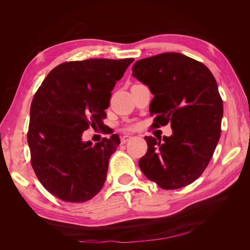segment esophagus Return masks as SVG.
Returning a JSON list of instances; mask_svg holds the SVG:
<instances>
[{
	"label": "esophagus",
	"mask_w": 250,
	"mask_h": 250,
	"mask_svg": "<svg viewBox=\"0 0 250 250\" xmlns=\"http://www.w3.org/2000/svg\"><path fill=\"white\" fill-rule=\"evenodd\" d=\"M130 139H131V135H129V134L123 135V137L121 138V143H122V144H125V143H127L128 141H129Z\"/></svg>",
	"instance_id": "esophagus-1"
}]
</instances>
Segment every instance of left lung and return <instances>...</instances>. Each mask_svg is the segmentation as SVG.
<instances>
[{"label":"left lung","instance_id":"8db88e82","mask_svg":"<svg viewBox=\"0 0 250 250\" xmlns=\"http://www.w3.org/2000/svg\"><path fill=\"white\" fill-rule=\"evenodd\" d=\"M132 76L148 86L154 127L167 125L171 137H146L139 166L165 190L192 184L206 170L220 139L223 102L213 74L203 63L175 52L138 60Z\"/></svg>","mask_w":250,"mask_h":250}]
</instances>
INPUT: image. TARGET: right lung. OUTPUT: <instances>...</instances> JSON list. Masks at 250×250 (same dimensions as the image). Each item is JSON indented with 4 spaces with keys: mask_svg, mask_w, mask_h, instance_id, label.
I'll return each instance as SVG.
<instances>
[{
    "mask_svg": "<svg viewBox=\"0 0 250 250\" xmlns=\"http://www.w3.org/2000/svg\"><path fill=\"white\" fill-rule=\"evenodd\" d=\"M133 58H92L53 69L30 108L28 145L41 184L63 201L84 202L106 179L110 155L120 145L117 134L93 144L83 131L101 126L111 90Z\"/></svg>",
    "mask_w": 250,
    "mask_h": 250,
    "instance_id": "obj_1",
    "label": "right lung"
}]
</instances>
